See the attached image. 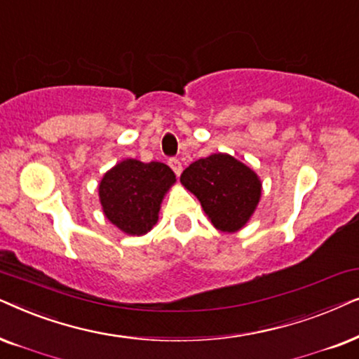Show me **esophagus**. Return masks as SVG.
Wrapping results in <instances>:
<instances>
[{
  "label": "esophagus",
  "instance_id": "34e87169",
  "mask_svg": "<svg viewBox=\"0 0 359 359\" xmlns=\"http://www.w3.org/2000/svg\"><path fill=\"white\" fill-rule=\"evenodd\" d=\"M169 165H170V169L175 172V175L182 174V162H180L179 159H170Z\"/></svg>",
  "mask_w": 359,
  "mask_h": 359
}]
</instances>
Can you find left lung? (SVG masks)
Returning <instances> with one entry per match:
<instances>
[{
	"instance_id": "obj_1",
	"label": "left lung",
	"mask_w": 359,
	"mask_h": 359,
	"mask_svg": "<svg viewBox=\"0 0 359 359\" xmlns=\"http://www.w3.org/2000/svg\"><path fill=\"white\" fill-rule=\"evenodd\" d=\"M180 182L198 198L218 231L236 233L246 226L261 200L262 182L251 167L218 152L195 161Z\"/></svg>"
}]
</instances>
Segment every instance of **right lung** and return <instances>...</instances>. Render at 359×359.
<instances>
[{"label":"right lung","instance_id":"obj_1","mask_svg":"<svg viewBox=\"0 0 359 359\" xmlns=\"http://www.w3.org/2000/svg\"><path fill=\"white\" fill-rule=\"evenodd\" d=\"M174 184L175 174L162 162L124 159L100 180L103 215L124 235H146L159 219L162 200Z\"/></svg>","mask_w":359,"mask_h":359}]
</instances>
